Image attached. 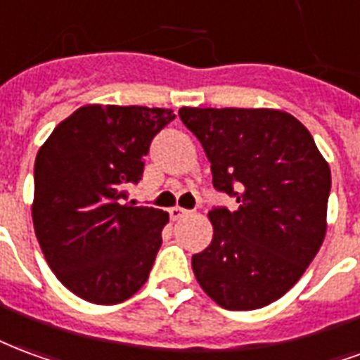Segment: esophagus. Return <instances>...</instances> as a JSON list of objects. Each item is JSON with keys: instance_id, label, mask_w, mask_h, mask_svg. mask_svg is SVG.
I'll use <instances>...</instances> for the list:
<instances>
[{"instance_id": "34e87169", "label": "esophagus", "mask_w": 360, "mask_h": 360, "mask_svg": "<svg viewBox=\"0 0 360 360\" xmlns=\"http://www.w3.org/2000/svg\"><path fill=\"white\" fill-rule=\"evenodd\" d=\"M169 214L172 220H178V219H182V217H186V214H190V211H186V209L176 205V207H170Z\"/></svg>"}]
</instances>
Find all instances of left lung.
Listing matches in <instances>:
<instances>
[{"mask_svg": "<svg viewBox=\"0 0 360 360\" xmlns=\"http://www.w3.org/2000/svg\"><path fill=\"white\" fill-rule=\"evenodd\" d=\"M212 186L238 201L209 211L212 241L191 257L207 295L228 311L276 301L303 276L326 236L330 167L313 136L276 109L182 107Z\"/></svg>", "mask_w": 360, "mask_h": 360, "instance_id": "left-lung-1", "label": "left lung"}]
</instances>
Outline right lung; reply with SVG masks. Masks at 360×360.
<instances>
[{
	"label": "right lung",
	"mask_w": 360,
	"mask_h": 360,
	"mask_svg": "<svg viewBox=\"0 0 360 360\" xmlns=\"http://www.w3.org/2000/svg\"><path fill=\"white\" fill-rule=\"evenodd\" d=\"M174 117L159 107L84 105L36 155L34 232L49 269L78 297L115 305L148 282L169 212L120 199Z\"/></svg>",
	"instance_id": "right-lung-1"
}]
</instances>
